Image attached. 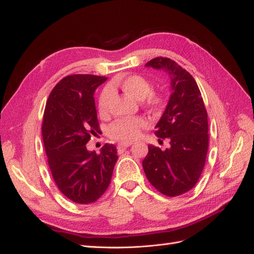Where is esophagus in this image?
<instances>
[{
  "label": "esophagus",
  "instance_id": "esophagus-1",
  "mask_svg": "<svg viewBox=\"0 0 254 254\" xmlns=\"http://www.w3.org/2000/svg\"><path fill=\"white\" fill-rule=\"evenodd\" d=\"M132 143H120L119 145H118V151H119V153H123L125 151V149L127 148V147H129L130 145H131Z\"/></svg>",
  "mask_w": 254,
  "mask_h": 254
}]
</instances>
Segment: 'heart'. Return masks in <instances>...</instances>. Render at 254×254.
Segmentation results:
<instances>
[{
    "label": "heart",
    "instance_id": "heart-1",
    "mask_svg": "<svg viewBox=\"0 0 254 254\" xmlns=\"http://www.w3.org/2000/svg\"><path fill=\"white\" fill-rule=\"evenodd\" d=\"M115 90H121L125 94L131 96L136 101H143L147 106L152 108H159L163 104L162 95L157 93H151V83L141 75H126L122 77L113 79L108 86V89L103 91V93L98 99V112L102 115H106L109 111V106L112 99V92ZM147 126V122L145 119L136 118H125L118 120L110 126V135L113 139L121 142H131L139 137L141 130Z\"/></svg>",
    "mask_w": 254,
    "mask_h": 254
}]
</instances>
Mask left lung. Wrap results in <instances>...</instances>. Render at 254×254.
<instances>
[{
    "label": "left lung",
    "instance_id": "8db88e82",
    "mask_svg": "<svg viewBox=\"0 0 254 254\" xmlns=\"http://www.w3.org/2000/svg\"><path fill=\"white\" fill-rule=\"evenodd\" d=\"M145 66L166 72L172 93L155 127L159 142L168 139L171 146L161 150L149 145L144 173L160 193L179 196L193 189L202 173L209 146L207 113L193 76L174 60L157 57Z\"/></svg>",
    "mask_w": 254,
    "mask_h": 254
}]
</instances>
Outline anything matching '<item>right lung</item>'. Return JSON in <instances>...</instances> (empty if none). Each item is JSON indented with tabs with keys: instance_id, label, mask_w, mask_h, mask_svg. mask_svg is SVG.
<instances>
[{
	"instance_id": "obj_1",
	"label": "right lung",
	"mask_w": 254,
	"mask_h": 254,
	"mask_svg": "<svg viewBox=\"0 0 254 254\" xmlns=\"http://www.w3.org/2000/svg\"><path fill=\"white\" fill-rule=\"evenodd\" d=\"M106 80L96 75L65 76L45 105L42 137L50 170L61 193L76 203L94 202L105 193L119 158L113 144H105L99 153L86 145L99 130L93 95Z\"/></svg>"
}]
</instances>
